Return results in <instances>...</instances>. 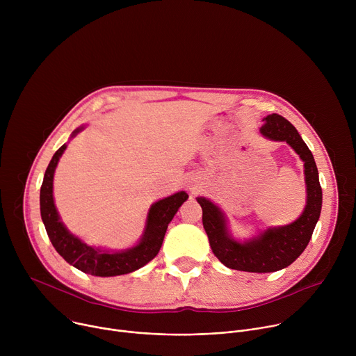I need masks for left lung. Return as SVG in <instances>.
<instances>
[{
  "label": "left lung",
  "instance_id": "left-lung-1",
  "mask_svg": "<svg viewBox=\"0 0 356 356\" xmlns=\"http://www.w3.org/2000/svg\"><path fill=\"white\" fill-rule=\"evenodd\" d=\"M264 121L261 134L272 140L287 142L304 162L307 206L298 220L284 227L268 228L258 238L241 243L228 235L221 210L204 197L197 198L202 209V225L209 235L214 255L229 269L253 273L276 272L291 265L309 245L323 204L318 170L309 146L304 143L297 129L282 115L270 114Z\"/></svg>",
  "mask_w": 356,
  "mask_h": 356
}]
</instances>
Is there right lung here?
Here are the masks:
<instances>
[{
  "label": "right lung",
  "mask_w": 356,
  "mask_h": 356,
  "mask_svg": "<svg viewBox=\"0 0 356 356\" xmlns=\"http://www.w3.org/2000/svg\"><path fill=\"white\" fill-rule=\"evenodd\" d=\"M81 128L73 132V136L80 132ZM66 149V143L60 146L50 161L43 183L40 187V216L44 224L47 236L58 250L59 255L79 270L92 276H118L131 273L149 261L154 259L162 246L166 229L177 210L188 198L187 193L179 191L170 197H166L150 207L145 234L140 242L127 250L107 252L99 250L81 242L77 236L72 235L59 218L54 202V175L58 166L59 158Z\"/></svg>",
  "instance_id": "add662e5"
}]
</instances>
